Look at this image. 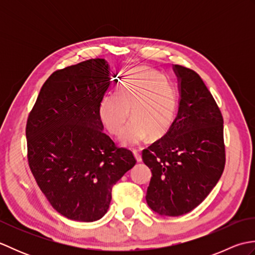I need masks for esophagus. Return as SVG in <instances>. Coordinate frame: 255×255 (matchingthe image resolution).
<instances>
[{
	"label": "esophagus",
	"instance_id": "34e87169",
	"mask_svg": "<svg viewBox=\"0 0 255 255\" xmlns=\"http://www.w3.org/2000/svg\"><path fill=\"white\" fill-rule=\"evenodd\" d=\"M133 155H134V158H136L137 162H141L142 158H141V153H140L139 150H133Z\"/></svg>",
	"mask_w": 255,
	"mask_h": 255
}]
</instances>
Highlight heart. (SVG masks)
I'll use <instances>...</instances> for the list:
<instances>
[{"instance_id":"1","label":"heart","mask_w":255,"mask_h":255,"mask_svg":"<svg viewBox=\"0 0 255 255\" xmlns=\"http://www.w3.org/2000/svg\"><path fill=\"white\" fill-rule=\"evenodd\" d=\"M176 103V92L170 81L156 70L143 67L128 75L116 95L103 97L99 116L108 131L119 134L132 113L135 121L121 134L119 141L133 147L143 142L148 133L158 138L169 130L175 118Z\"/></svg>"}]
</instances>
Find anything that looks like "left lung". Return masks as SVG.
<instances>
[{
  "label": "left lung",
  "instance_id": "1",
  "mask_svg": "<svg viewBox=\"0 0 255 255\" xmlns=\"http://www.w3.org/2000/svg\"><path fill=\"white\" fill-rule=\"evenodd\" d=\"M178 111L169 130L142 151L152 172L145 199L161 216L196 208L223 174L226 163L224 119L213 95L193 70L174 64Z\"/></svg>",
  "mask_w": 255,
  "mask_h": 255
}]
</instances>
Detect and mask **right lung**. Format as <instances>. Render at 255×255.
Instances as JSON below:
<instances>
[{"label": "right lung", "instance_id": "add662e5", "mask_svg": "<svg viewBox=\"0 0 255 255\" xmlns=\"http://www.w3.org/2000/svg\"><path fill=\"white\" fill-rule=\"evenodd\" d=\"M110 85L105 59L58 70L42 85L27 119L30 171L48 202L68 219H101L113 186L137 162L103 131L99 105Z\"/></svg>", "mask_w": 255, "mask_h": 255}]
</instances>
